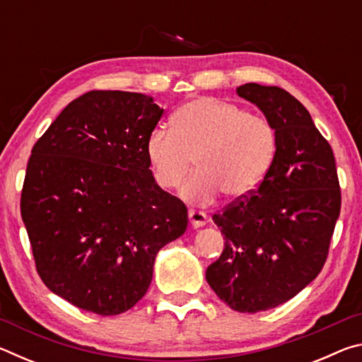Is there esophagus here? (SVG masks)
I'll list each match as a JSON object with an SVG mask.
<instances>
[{
    "label": "esophagus",
    "instance_id": "1",
    "mask_svg": "<svg viewBox=\"0 0 362 362\" xmlns=\"http://www.w3.org/2000/svg\"><path fill=\"white\" fill-rule=\"evenodd\" d=\"M188 218H189V223H192V226H194V228H201V226H204L207 223V216L201 211L189 209Z\"/></svg>",
    "mask_w": 362,
    "mask_h": 362
}]
</instances>
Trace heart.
I'll return each instance as SVG.
<instances>
[{
    "mask_svg": "<svg viewBox=\"0 0 362 362\" xmlns=\"http://www.w3.org/2000/svg\"><path fill=\"white\" fill-rule=\"evenodd\" d=\"M173 129L151 131L146 158L164 189L179 187L194 159L198 173L180 189L182 198L192 204H211L220 192L230 199L246 198L259 188L276 155L272 122L214 97H198L182 105L173 116Z\"/></svg>",
    "mask_w": 362,
    "mask_h": 362,
    "instance_id": "b5f03b06",
    "label": "heart"
}]
</instances>
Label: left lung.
<instances>
[{"mask_svg": "<svg viewBox=\"0 0 362 362\" xmlns=\"http://www.w3.org/2000/svg\"><path fill=\"white\" fill-rule=\"evenodd\" d=\"M236 93L273 124L276 155L254 193L212 217L225 249L206 279L231 310L257 313L296 297L320 274L341 194L332 148L296 97L257 83Z\"/></svg>", "mask_w": 362, "mask_h": 362, "instance_id": "obj_1", "label": "left lung"}]
</instances>
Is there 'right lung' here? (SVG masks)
Listing matches in <instances>:
<instances>
[{
	"label": "right lung",
	"instance_id": "add662e5",
	"mask_svg": "<svg viewBox=\"0 0 362 362\" xmlns=\"http://www.w3.org/2000/svg\"><path fill=\"white\" fill-rule=\"evenodd\" d=\"M163 112L150 95L90 90L33 146L22 220L42 283L78 308L131 310L156 254L187 230L185 204L161 189L146 158Z\"/></svg>",
	"mask_w": 362,
	"mask_h": 362
}]
</instances>
